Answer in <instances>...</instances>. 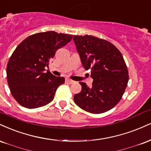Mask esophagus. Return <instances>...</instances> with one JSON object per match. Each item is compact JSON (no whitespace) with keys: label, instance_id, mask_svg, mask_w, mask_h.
<instances>
[{"label":"esophagus","instance_id":"esophagus-1","mask_svg":"<svg viewBox=\"0 0 151 151\" xmlns=\"http://www.w3.org/2000/svg\"><path fill=\"white\" fill-rule=\"evenodd\" d=\"M65 83H67V84H73V83H74V81L69 78H65Z\"/></svg>","mask_w":151,"mask_h":151}]
</instances>
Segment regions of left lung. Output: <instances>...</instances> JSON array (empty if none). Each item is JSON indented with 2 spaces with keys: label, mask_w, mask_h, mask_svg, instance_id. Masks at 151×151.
<instances>
[{
  "label": "left lung",
  "mask_w": 151,
  "mask_h": 151,
  "mask_svg": "<svg viewBox=\"0 0 151 151\" xmlns=\"http://www.w3.org/2000/svg\"><path fill=\"white\" fill-rule=\"evenodd\" d=\"M73 41L83 67L90 69L93 79L91 88L80 82L82 90L74 95V102L93 114L110 110L122 99L129 81L121 52L108 41L91 35H74Z\"/></svg>",
  "instance_id": "1"
}]
</instances>
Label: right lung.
<instances>
[{"mask_svg": "<svg viewBox=\"0 0 151 151\" xmlns=\"http://www.w3.org/2000/svg\"><path fill=\"white\" fill-rule=\"evenodd\" d=\"M73 35L54 31L35 34L17 46L7 65V78L12 97L22 107L35 109L54 100L58 86L65 83L45 67L56 51L72 40Z\"/></svg>", "mask_w": 151, "mask_h": 151, "instance_id": "obj_1", "label": "right lung"}]
</instances>
